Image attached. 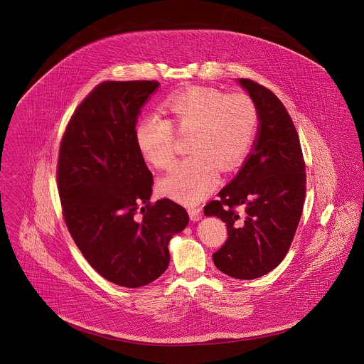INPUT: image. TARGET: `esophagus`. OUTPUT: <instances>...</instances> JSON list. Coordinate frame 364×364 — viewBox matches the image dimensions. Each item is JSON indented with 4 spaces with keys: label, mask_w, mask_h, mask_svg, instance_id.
Segmentation results:
<instances>
[{
    "label": "esophagus",
    "mask_w": 364,
    "mask_h": 364,
    "mask_svg": "<svg viewBox=\"0 0 364 364\" xmlns=\"http://www.w3.org/2000/svg\"><path fill=\"white\" fill-rule=\"evenodd\" d=\"M188 215L192 221H198L199 218H202V210L199 208H188Z\"/></svg>",
    "instance_id": "obj_1"
}]
</instances>
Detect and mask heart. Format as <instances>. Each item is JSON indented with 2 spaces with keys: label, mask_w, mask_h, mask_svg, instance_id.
I'll use <instances>...</instances> for the list:
<instances>
[{
  "label": "heart",
  "mask_w": 364,
  "mask_h": 364,
  "mask_svg": "<svg viewBox=\"0 0 364 364\" xmlns=\"http://www.w3.org/2000/svg\"><path fill=\"white\" fill-rule=\"evenodd\" d=\"M164 109L169 120L149 114L135 127L140 154L165 169L174 159V127L191 131V156L177 162L161 181V190L184 203L200 200L217 181L218 169L230 172L248 156L257 136L259 112L247 94L228 95L210 87L193 86L172 94Z\"/></svg>",
  "instance_id": "heart-1"
}]
</instances>
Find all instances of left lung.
I'll use <instances>...</instances> for the list:
<instances>
[{
    "instance_id": "obj_1",
    "label": "left lung",
    "mask_w": 364,
    "mask_h": 364,
    "mask_svg": "<svg viewBox=\"0 0 364 364\" xmlns=\"http://www.w3.org/2000/svg\"><path fill=\"white\" fill-rule=\"evenodd\" d=\"M259 112V129L242 171L205 206L226 224L213 254L228 276L254 279L276 269L294 242L306 199V162L287 107L269 88L240 79Z\"/></svg>"
}]
</instances>
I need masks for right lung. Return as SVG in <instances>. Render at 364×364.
<instances>
[{
  "label": "right lung",
  "instance_id": "1",
  "mask_svg": "<svg viewBox=\"0 0 364 364\" xmlns=\"http://www.w3.org/2000/svg\"><path fill=\"white\" fill-rule=\"evenodd\" d=\"M156 80L102 82L76 107L61 138L57 188L77 248L107 281L144 287L169 264L168 242L188 224L171 199L150 202L153 173L135 141Z\"/></svg>",
  "mask_w": 364,
  "mask_h": 364
}]
</instances>
